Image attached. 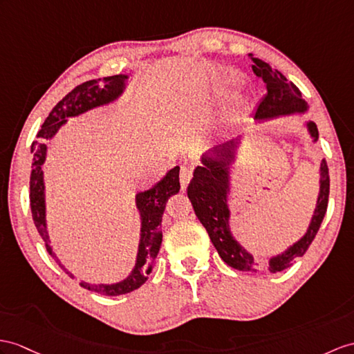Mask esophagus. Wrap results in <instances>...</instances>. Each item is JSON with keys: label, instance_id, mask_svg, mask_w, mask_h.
Listing matches in <instances>:
<instances>
[{"label": "esophagus", "instance_id": "34e87169", "mask_svg": "<svg viewBox=\"0 0 354 354\" xmlns=\"http://www.w3.org/2000/svg\"><path fill=\"white\" fill-rule=\"evenodd\" d=\"M192 172H194V163H187V165H182V168H180V185H182L183 191L186 189L187 183L191 182Z\"/></svg>", "mask_w": 354, "mask_h": 354}]
</instances>
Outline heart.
<instances>
[{
  "label": "heart",
  "mask_w": 354,
  "mask_h": 354,
  "mask_svg": "<svg viewBox=\"0 0 354 354\" xmlns=\"http://www.w3.org/2000/svg\"><path fill=\"white\" fill-rule=\"evenodd\" d=\"M234 77H236L234 73H231V72L225 75V80H227V81H234Z\"/></svg>",
  "instance_id": "obj_1"
}]
</instances>
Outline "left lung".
<instances>
[{
	"label": "left lung",
	"mask_w": 354,
	"mask_h": 354,
	"mask_svg": "<svg viewBox=\"0 0 354 354\" xmlns=\"http://www.w3.org/2000/svg\"><path fill=\"white\" fill-rule=\"evenodd\" d=\"M252 59L254 73L261 77L266 87V96L257 106L254 114L255 122H263L281 115L304 114L308 111V103L301 97L300 90L288 81L277 68L269 63L248 54ZM305 127L313 138L318 140V129L314 122H305ZM240 144V136L232 138L225 142L214 145L212 150L203 154L201 167H196L194 177L187 186V196L192 203L196 218L209 232L213 246L216 248L219 257L230 267L240 272H270L277 273L291 266L296 258L305 255L309 245L313 243L323 222L329 201V168L323 159L320 163V191H318L314 214L308 230L296 243L288 246L286 251L270 257L269 263H261L240 245L234 239L230 228L231 210L228 205V195L231 191L230 168L236 159V149Z\"/></svg>",
	"instance_id": "left-lung-1"
}]
</instances>
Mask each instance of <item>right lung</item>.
<instances>
[{
    "mask_svg": "<svg viewBox=\"0 0 354 354\" xmlns=\"http://www.w3.org/2000/svg\"><path fill=\"white\" fill-rule=\"evenodd\" d=\"M127 75H114L106 76L103 80H91L77 85L71 93L59 100L54 109L49 112L48 118L43 123L41 129L37 133L39 141H34L31 145L32 153V171L30 177V203L32 221L36 223L39 234L46 245V251L54 258L57 264L71 277L75 278L72 272H68L66 267L58 260L57 254L50 246V239L48 232L46 223V195H45V178H43L41 165L46 160V141L53 140L59 127L67 123V118L77 117L90 109L109 105L115 102L126 90ZM180 167H174L167 172L160 182H158L147 191L138 192L135 195L136 209L140 212L141 218V237L138 245V254L132 272L122 281L114 283H90L81 281L80 286L85 290L99 292L103 296H120L140 288L142 283L149 279L156 257L159 254L162 243V214L165 210L167 201L169 196L180 191L178 182Z\"/></svg>",
    "mask_w": 354,
    "mask_h": 354,
    "instance_id": "right-lung-1",
    "label": "right lung"
}]
</instances>
